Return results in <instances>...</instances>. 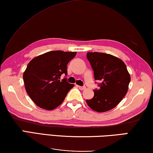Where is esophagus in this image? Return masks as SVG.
I'll return each instance as SVG.
<instances>
[{
	"instance_id": "1",
	"label": "esophagus",
	"mask_w": 153,
	"mask_h": 153,
	"mask_svg": "<svg viewBox=\"0 0 153 153\" xmlns=\"http://www.w3.org/2000/svg\"><path fill=\"white\" fill-rule=\"evenodd\" d=\"M78 88L80 89V90H82V91H83V90H84V89H86V87L85 86H78Z\"/></svg>"
}]
</instances>
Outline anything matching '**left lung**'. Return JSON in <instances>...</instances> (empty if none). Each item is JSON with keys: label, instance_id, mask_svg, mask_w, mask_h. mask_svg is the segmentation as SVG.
<instances>
[{"label": "left lung", "instance_id": "obj_1", "mask_svg": "<svg viewBox=\"0 0 153 153\" xmlns=\"http://www.w3.org/2000/svg\"><path fill=\"white\" fill-rule=\"evenodd\" d=\"M86 57L94 71L95 80H99L94 97L86 100L92 110L105 112L115 108L126 95L131 80L125 62L114 56L101 52H88Z\"/></svg>", "mask_w": 153, "mask_h": 153}]
</instances>
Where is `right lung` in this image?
<instances>
[{"label": "right lung", "mask_w": 153, "mask_h": 153, "mask_svg": "<svg viewBox=\"0 0 153 153\" xmlns=\"http://www.w3.org/2000/svg\"><path fill=\"white\" fill-rule=\"evenodd\" d=\"M76 52L50 51L37 56L29 62L23 74L25 89L38 107L52 110L63 102L74 84L68 83L67 66Z\"/></svg>", "instance_id": "add662e5"}]
</instances>
